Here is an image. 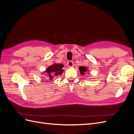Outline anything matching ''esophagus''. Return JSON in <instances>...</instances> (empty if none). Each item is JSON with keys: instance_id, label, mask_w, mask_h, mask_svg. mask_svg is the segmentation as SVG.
Listing matches in <instances>:
<instances>
[{"instance_id": "1", "label": "esophagus", "mask_w": 134, "mask_h": 134, "mask_svg": "<svg viewBox=\"0 0 134 134\" xmlns=\"http://www.w3.org/2000/svg\"><path fill=\"white\" fill-rule=\"evenodd\" d=\"M67 65L69 67H72L74 65V63L72 62V61H68L67 62Z\"/></svg>"}]
</instances>
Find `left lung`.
I'll return each instance as SVG.
<instances>
[{"instance_id":"obj_1","label":"left lung","mask_w":134,"mask_h":134,"mask_svg":"<svg viewBox=\"0 0 134 134\" xmlns=\"http://www.w3.org/2000/svg\"><path fill=\"white\" fill-rule=\"evenodd\" d=\"M79 69L81 72V74L84 75V73L87 71V69L85 66H80L79 68Z\"/></svg>"}]
</instances>
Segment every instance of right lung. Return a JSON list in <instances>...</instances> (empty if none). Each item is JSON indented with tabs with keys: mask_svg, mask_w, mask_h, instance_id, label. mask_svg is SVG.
Returning a JSON list of instances; mask_svg holds the SVG:
<instances>
[{
	"mask_svg": "<svg viewBox=\"0 0 134 134\" xmlns=\"http://www.w3.org/2000/svg\"><path fill=\"white\" fill-rule=\"evenodd\" d=\"M63 67L64 65L62 64H55L50 66L45 71L46 72L48 79L51 80L55 76L62 74L64 70V69H63Z\"/></svg>",
	"mask_w": 134,
	"mask_h": 134,
	"instance_id": "add662e5",
	"label": "right lung"
}]
</instances>
